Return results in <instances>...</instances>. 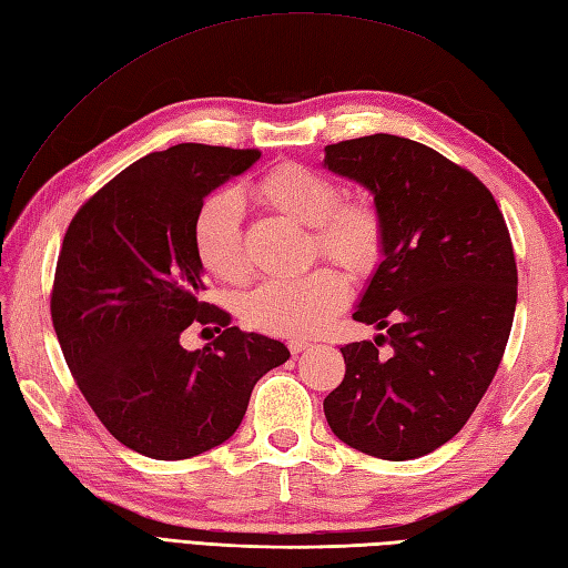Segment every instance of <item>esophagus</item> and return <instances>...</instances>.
Here are the masks:
<instances>
[{
    "label": "esophagus",
    "instance_id": "obj_1",
    "mask_svg": "<svg viewBox=\"0 0 568 568\" xmlns=\"http://www.w3.org/2000/svg\"><path fill=\"white\" fill-rule=\"evenodd\" d=\"M286 347H288V352H292V354L296 356V354H301V352H306V349L311 347V342H308V339H288Z\"/></svg>",
    "mask_w": 568,
    "mask_h": 568
}]
</instances>
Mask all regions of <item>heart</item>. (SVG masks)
Here are the masks:
<instances>
[{
  "instance_id": "heart-1",
  "label": "heart",
  "mask_w": 568,
  "mask_h": 568,
  "mask_svg": "<svg viewBox=\"0 0 568 568\" xmlns=\"http://www.w3.org/2000/svg\"><path fill=\"white\" fill-rule=\"evenodd\" d=\"M270 210L313 229V253L335 260L354 276H371L385 255V221L376 202L354 195L323 171L284 163L255 185ZM245 204L239 190L224 187L204 197L192 221V245L204 272L226 284H243L251 257L243 241ZM349 301L347 276L317 267L296 280H270L241 303L243 321L267 335L308 337L321 332Z\"/></svg>"
}]
</instances>
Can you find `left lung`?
<instances>
[{"label":"left lung","instance_id":"left-lung-1","mask_svg":"<svg viewBox=\"0 0 568 568\" xmlns=\"http://www.w3.org/2000/svg\"><path fill=\"white\" fill-rule=\"evenodd\" d=\"M325 165L368 187L383 214L385 260L354 321L388 329L344 344L325 417L373 458H422L460 432L501 364L518 298L514 243L487 185L432 146L371 134L325 146Z\"/></svg>","mask_w":568,"mask_h":568}]
</instances>
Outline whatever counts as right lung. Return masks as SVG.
Masks as SVG:
<instances>
[{"label":"right lung","instance_id":"1","mask_svg":"<svg viewBox=\"0 0 568 568\" xmlns=\"http://www.w3.org/2000/svg\"><path fill=\"white\" fill-rule=\"evenodd\" d=\"M257 149L178 144L128 165L79 206L54 270L50 313L67 366L122 446L185 460L236 432L255 383L288 358L282 342L231 327L202 294L192 221ZM214 324L187 353L179 335Z\"/></svg>","mask_w":568,"mask_h":568}]
</instances>
